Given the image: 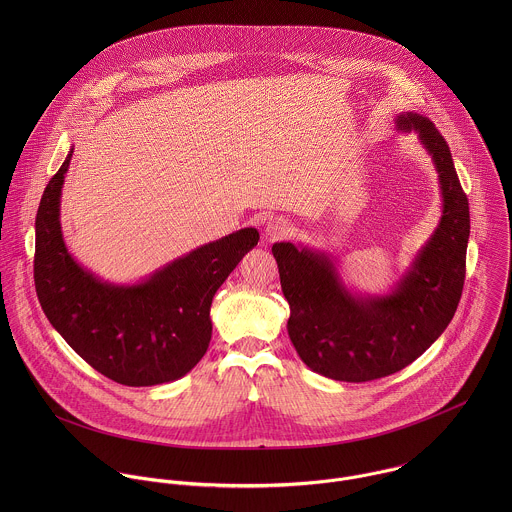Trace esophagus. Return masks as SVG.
<instances>
[{
  "instance_id": "obj_1",
  "label": "esophagus",
  "mask_w": 512,
  "mask_h": 512,
  "mask_svg": "<svg viewBox=\"0 0 512 512\" xmlns=\"http://www.w3.org/2000/svg\"><path fill=\"white\" fill-rule=\"evenodd\" d=\"M290 232H292V226L288 220L284 219H270L264 226L266 238H282V236H288Z\"/></svg>"
}]
</instances>
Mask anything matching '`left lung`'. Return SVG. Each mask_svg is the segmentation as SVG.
I'll return each instance as SVG.
<instances>
[{
  "label": "left lung",
  "instance_id": "obj_1",
  "mask_svg": "<svg viewBox=\"0 0 512 512\" xmlns=\"http://www.w3.org/2000/svg\"><path fill=\"white\" fill-rule=\"evenodd\" d=\"M396 128L416 132L432 155L441 219L390 293L353 292L327 252L292 242L272 246L290 303L293 347L313 372L333 380L368 382L414 363L445 331L463 292L469 203L449 146L416 112L398 114Z\"/></svg>",
  "mask_w": 512,
  "mask_h": 512
}]
</instances>
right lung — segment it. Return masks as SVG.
<instances>
[{"label":"right lung","instance_id":"right-lung-1","mask_svg":"<svg viewBox=\"0 0 512 512\" xmlns=\"http://www.w3.org/2000/svg\"><path fill=\"white\" fill-rule=\"evenodd\" d=\"M73 149L49 181L35 219L39 303L76 355L110 380L126 386L173 382L207 353L213 297L260 234L240 228L138 284L104 282L74 260L61 230V191Z\"/></svg>","mask_w":512,"mask_h":512}]
</instances>
